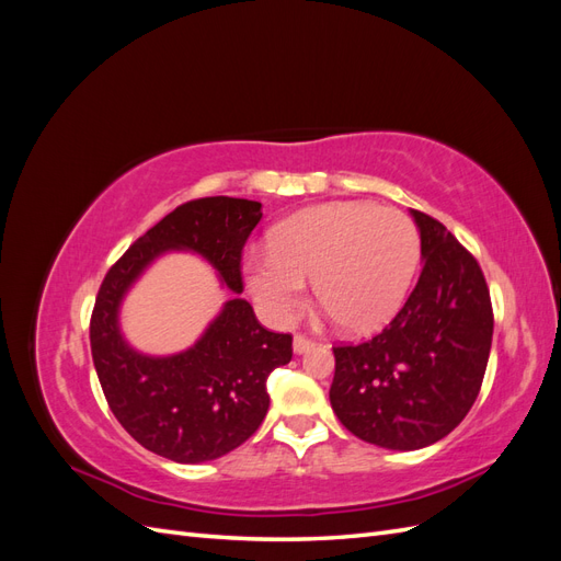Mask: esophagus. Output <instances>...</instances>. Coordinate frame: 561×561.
<instances>
[{"instance_id": "1", "label": "esophagus", "mask_w": 561, "mask_h": 561, "mask_svg": "<svg viewBox=\"0 0 561 561\" xmlns=\"http://www.w3.org/2000/svg\"><path fill=\"white\" fill-rule=\"evenodd\" d=\"M313 346H316L313 339L304 336V334H295V339H293V348H295V353H304V351H309V348H313Z\"/></svg>"}]
</instances>
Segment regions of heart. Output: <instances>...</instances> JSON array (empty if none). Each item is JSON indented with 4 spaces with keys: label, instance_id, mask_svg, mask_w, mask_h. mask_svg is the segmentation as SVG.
Returning <instances> with one entry per match:
<instances>
[{
    "label": "heart",
    "instance_id": "1",
    "mask_svg": "<svg viewBox=\"0 0 561 561\" xmlns=\"http://www.w3.org/2000/svg\"><path fill=\"white\" fill-rule=\"evenodd\" d=\"M421 264V233L410 215L367 201H334L287 217L268 250L250 254L248 287L274 318L307 299V280L351 334L377 332L398 316Z\"/></svg>",
    "mask_w": 561,
    "mask_h": 561
}]
</instances>
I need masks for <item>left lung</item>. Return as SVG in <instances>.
I'll list each match as a JSON object with an SVG mask.
<instances>
[{"mask_svg": "<svg viewBox=\"0 0 561 561\" xmlns=\"http://www.w3.org/2000/svg\"><path fill=\"white\" fill-rule=\"evenodd\" d=\"M423 268L404 307L363 344L334 346L330 402L369 445L412 451L449 435L478 400L494 311L478 260L435 217L412 210Z\"/></svg>", "mask_w": 561, "mask_h": 561, "instance_id": "left-lung-1", "label": "left lung"}]
</instances>
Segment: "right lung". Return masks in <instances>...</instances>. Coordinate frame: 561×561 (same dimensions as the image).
<instances>
[{
	"mask_svg": "<svg viewBox=\"0 0 561 561\" xmlns=\"http://www.w3.org/2000/svg\"><path fill=\"white\" fill-rule=\"evenodd\" d=\"M260 219L257 201H186L116 260L98 290L91 353L110 410L133 439L171 461H213L260 428L268 410L266 379L293 360V334L266 330L250 304L236 297L192 348L151 358L124 342L118 304L165 250L203 254L241 295L243 248Z\"/></svg>",
	"mask_w": 561,
	"mask_h": 561,
	"instance_id": "add662e5",
	"label": "right lung"
}]
</instances>
